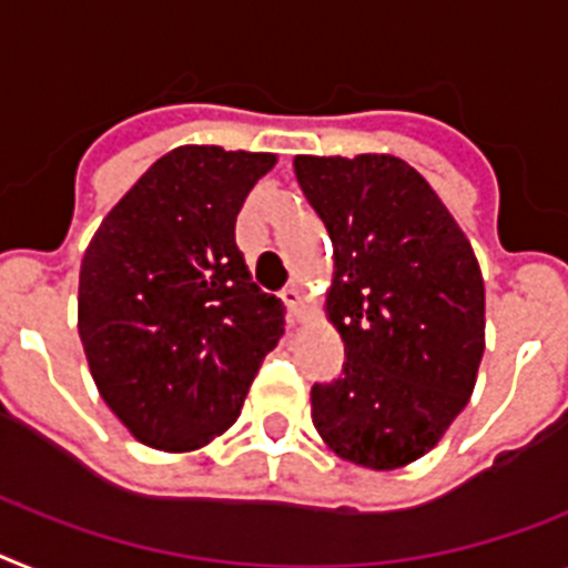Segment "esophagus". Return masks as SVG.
Listing matches in <instances>:
<instances>
[{
    "mask_svg": "<svg viewBox=\"0 0 568 568\" xmlns=\"http://www.w3.org/2000/svg\"><path fill=\"white\" fill-rule=\"evenodd\" d=\"M280 297H283L285 308H288V314H292V317H300V314H303V294H300L297 285H288V288H283V294H280Z\"/></svg>",
    "mask_w": 568,
    "mask_h": 568,
    "instance_id": "obj_1",
    "label": "esophagus"
}]
</instances>
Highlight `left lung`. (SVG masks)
Wrapping results in <instances>:
<instances>
[{
  "label": "left lung",
  "mask_w": 568,
  "mask_h": 568,
  "mask_svg": "<svg viewBox=\"0 0 568 568\" xmlns=\"http://www.w3.org/2000/svg\"><path fill=\"white\" fill-rule=\"evenodd\" d=\"M300 187L335 251L326 314L346 364L312 387V422L341 459L404 468L438 445L476 384L485 283L436 190L395 155H297Z\"/></svg>",
  "instance_id": "1"
}]
</instances>
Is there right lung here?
Listing matches in <instances>:
<instances>
[{"instance_id": "1", "label": "right lung", "mask_w": 568, "mask_h": 568, "mask_svg": "<svg viewBox=\"0 0 568 568\" xmlns=\"http://www.w3.org/2000/svg\"><path fill=\"white\" fill-rule=\"evenodd\" d=\"M271 152L175 146L100 222L80 265L78 328L103 402L138 442L184 454L240 418L283 303L236 247Z\"/></svg>"}]
</instances>
